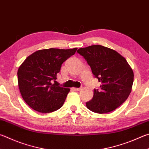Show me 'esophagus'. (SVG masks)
Segmentation results:
<instances>
[{"instance_id": "34e87169", "label": "esophagus", "mask_w": 149, "mask_h": 149, "mask_svg": "<svg viewBox=\"0 0 149 149\" xmlns=\"http://www.w3.org/2000/svg\"><path fill=\"white\" fill-rule=\"evenodd\" d=\"M73 89L77 91H80L82 89V88H73Z\"/></svg>"}]
</instances>
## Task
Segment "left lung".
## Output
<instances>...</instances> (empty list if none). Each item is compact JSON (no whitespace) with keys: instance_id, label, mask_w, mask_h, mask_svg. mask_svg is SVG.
<instances>
[{"instance_id":"1","label":"left lung","mask_w":149,"mask_h":149,"mask_svg":"<svg viewBox=\"0 0 149 149\" xmlns=\"http://www.w3.org/2000/svg\"><path fill=\"white\" fill-rule=\"evenodd\" d=\"M77 52L85 58L102 83L100 90H94L93 98L86 103V107L100 114L117 109L128 98L134 82L133 70L126 58L100 45L79 48Z\"/></svg>"}]
</instances>
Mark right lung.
Here are the masks:
<instances>
[{
  "mask_svg": "<svg viewBox=\"0 0 149 149\" xmlns=\"http://www.w3.org/2000/svg\"><path fill=\"white\" fill-rule=\"evenodd\" d=\"M77 48H50L31 54L19 67L18 86L22 98L32 109L51 113L63 106L70 91L51 83L64 61L74 55Z\"/></svg>",
  "mask_w": 149,
  "mask_h": 149,
  "instance_id": "1",
  "label": "right lung"
}]
</instances>
